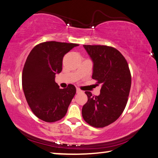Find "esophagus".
I'll use <instances>...</instances> for the list:
<instances>
[{
	"mask_svg": "<svg viewBox=\"0 0 158 158\" xmlns=\"http://www.w3.org/2000/svg\"><path fill=\"white\" fill-rule=\"evenodd\" d=\"M76 92H77V93H81V92H82V91L81 89H80L79 88H77L76 89Z\"/></svg>",
	"mask_w": 158,
	"mask_h": 158,
	"instance_id": "obj_1",
	"label": "esophagus"
}]
</instances>
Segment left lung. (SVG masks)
<instances>
[{
	"label": "left lung",
	"mask_w": 158,
	"mask_h": 158,
	"mask_svg": "<svg viewBox=\"0 0 158 158\" xmlns=\"http://www.w3.org/2000/svg\"><path fill=\"white\" fill-rule=\"evenodd\" d=\"M94 63L92 79L102 85L99 96L85 92L87 102L82 109L85 122L102 128L114 123L127 103L131 77L127 61L118 50L106 45H84Z\"/></svg>",
	"instance_id": "obj_1"
}]
</instances>
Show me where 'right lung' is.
<instances>
[{"label":"right lung","mask_w":158,"mask_h":158,"mask_svg":"<svg viewBox=\"0 0 158 158\" xmlns=\"http://www.w3.org/2000/svg\"><path fill=\"white\" fill-rule=\"evenodd\" d=\"M78 45L48 41L35 45L22 71V87L28 106L36 117L47 123L63 118L76 93L70 84L60 89L55 81L61 73L64 56Z\"/></svg>","instance_id":"add662e5"}]
</instances>
